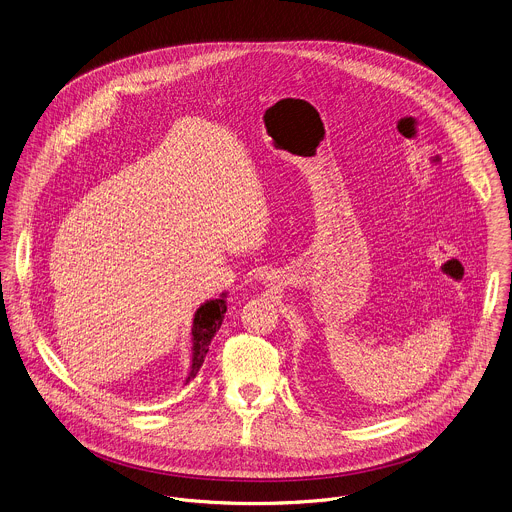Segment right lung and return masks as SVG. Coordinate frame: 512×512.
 <instances>
[{
  "mask_svg": "<svg viewBox=\"0 0 512 512\" xmlns=\"http://www.w3.org/2000/svg\"><path fill=\"white\" fill-rule=\"evenodd\" d=\"M227 293H221L219 299H209L205 301L202 307L196 310L194 314V324H192V366L190 374L186 378V384L196 378L204 364L205 354L209 350V344L219 330L223 316L227 312Z\"/></svg>",
  "mask_w": 512,
  "mask_h": 512,
  "instance_id": "obj_1",
  "label": "right lung"
}]
</instances>
